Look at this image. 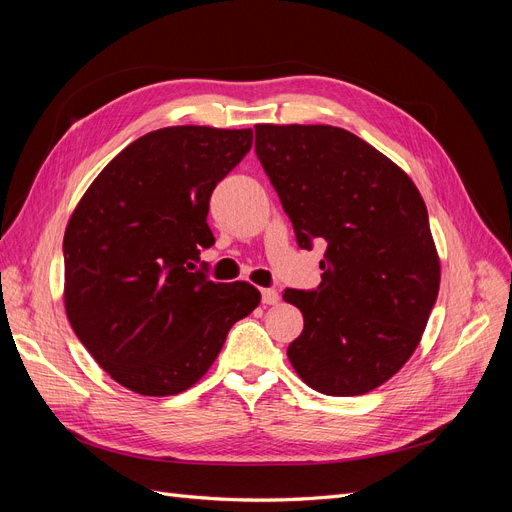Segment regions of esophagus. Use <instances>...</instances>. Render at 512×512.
<instances>
[{
  "label": "esophagus",
  "instance_id": "obj_1",
  "mask_svg": "<svg viewBox=\"0 0 512 512\" xmlns=\"http://www.w3.org/2000/svg\"><path fill=\"white\" fill-rule=\"evenodd\" d=\"M277 301H280V294H277V290H273V288L262 290V305H275Z\"/></svg>",
  "mask_w": 512,
  "mask_h": 512
}]
</instances>
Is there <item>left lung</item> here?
I'll use <instances>...</instances> for the list:
<instances>
[{
    "instance_id": "1",
    "label": "left lung",
    "mask_w": 512,
    "mask_h": 512,
    "mask_svg": "<svg viewBox=\"0 0 512 512\" xmlns=\"http://www.w3.org/2000/svg\"><path fill=\"white\" fill-rule=\"evenodd\" d=\"M254 130L299 247L327 243L320 286L284 290L305 320L288 359L318 393L365 395L404 367L438 299L427 207L404 170L348 130Z\"/></svg>"
}]
</instances>
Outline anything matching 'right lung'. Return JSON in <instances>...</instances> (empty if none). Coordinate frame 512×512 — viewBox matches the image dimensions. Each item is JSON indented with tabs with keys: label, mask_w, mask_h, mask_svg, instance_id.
<instances>
[{
	"label": "right lung",
	"mask_w": 512,
	"mask_h": 512,
	"mask_svg": "<svg viewBox=\"0 0 512 512\" xmlns=\"http://www.w3.org/2000/svg\"><path fill=\"white\" fill-rule=\"evenodd\" d=\"M252 130H153L106 164L64 237L66 312L81 344L126 389L177 395L218 359L260 292L196 269L215 243L211 194L252 147Z\"/></svg>",
	"instance_id": "right-lung-1"
}]
</instances>
